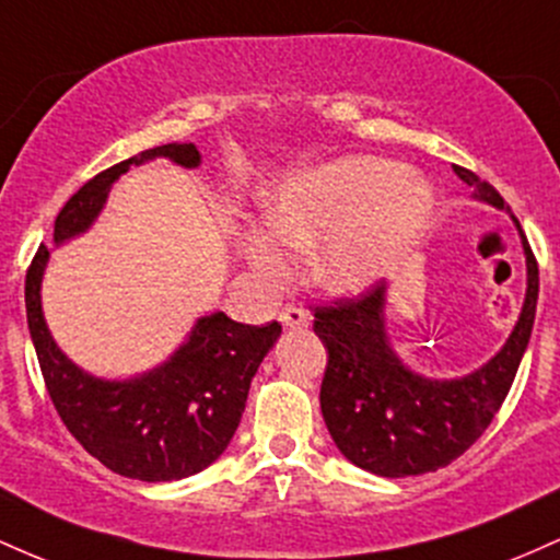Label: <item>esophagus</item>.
Returning a JSON list of instances; mask_svg holds the SVG:
<instances>
[{
  "instance_id": "esophagus-1",
  "label": "esophagus",
  "mask_w": 560,
  "mask_h": 560,
  "mask_svg": "<svg viewBox=\"0 0 560 560\" xmlns=\"http://www.w3.org/2000/svg\"><path fill=\"white\" fill-rule=\"evenodd\" d=\"M279 320L289 326V329H305V326L311 324V316H307L300 305H284L279 313Z\"/></svg>"
}]
</instances>
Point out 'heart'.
<instances>
[{
    "mask_svg": "<svg viewBox=\"0 0 560 560\" xmlns=\"http://www.w3.org/2000/svg\"><path fill=\"white\" fill-rule=\"evenodd\" d=\"M432 186L382 158H345L284 182L262 205L265 234L247 236V255L268 279L284 273L289 249H316L313 276L329 292L371 287L423 234Z\"/></svg>",
    "mask_w": 560,
    "mask_h": 560,
    "instance_id": "obj_1",
    "label": "heart"
}]
</instances>
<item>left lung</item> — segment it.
Masks as SVG:
<instances>
[{
  "label": "left lung",
  "instance_id": "left-lung-1",
  "mask_svg": "<svg viewBox=\"0 0 560 560\" xmlns=\"http://www.w3.org/2000/svg\"><path fill=\"white\" fill-rule=\"evenodd\" d=\"M455 173L471 186L474 197L511 210L477 173L460 165ZM524 253L526 300L516 329L490 363L453 382L413 374L392 352L384 331L387 281H376L355 298L313 305V329L329 352L320 413L347 460L378 477H416L453 464L485 434L516 378L535 326L539 268L526 236Z\"/></svg>",
  "mask_w": 560,
  "mask_h": 560
}]
</instances>
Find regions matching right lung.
<instances>
[{"label": "right lung", "mask_w": 560, "mask_h": 560, "mask_svg": "<svg viewBox=\"0 0 560 560\" xmlns=\"http://www.w3.org/2000/svg\"><path fill=\"white\" fill-rule=\"evenodd\" d=\"M152 158H171L184 168L199 165L195 144H160L96 173L57 213L55 242L92 226L115 178ZM47 258L42 244L25 271V313L44 384L68 432L128 479L173 481L208 468L240 427L249 382L281 334L279 320L249 326L210 313L168 363L128 382H105L70 363L44 324L38 289Z\"/></svg>", "instance_id": "obj_1"}]
</instances>
